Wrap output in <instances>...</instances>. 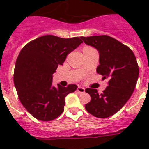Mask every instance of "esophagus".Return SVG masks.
Instances as JSON below:
<instances>
[{"mask_svg": "<svg viewBox=\"0 0 149 149\" xmlns=\"http://www.w3.org/2000/svg\"><path fill=\"white\" fill-rule=\"evenodd\" d=\"M79 93H84L85 92V89L84 87H82V86H78L77 87V90Z\"/></svg>", "mask_w": 149, "mask_h": 149, "instance_id": "34e87169", "label": "esophagus"}]
</instances>
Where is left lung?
Returning a JSON list of instances; mask_svg holds the SVG:
<instances>
[{
	"instance_id": "obj_1",
	"label": "left lung",
	"mask_w": 149,
	"mask_h": 149,
	"mask_svg": "<svg viewBox=\"0 0 149 149\" xmlns=\"http://www.w3.org/2000/svg\"><path fill=\"white\" fill-rule=\"evenodd\" d=\"M84 43L93 46L100 54L97 72L108 79L102 93L86 88L91 101L85 105L88 113L99 118L111 117L121 109L134 92L139 78V68L132 50L108 36L82 37Z\"/></svg>"
}]
</instances>
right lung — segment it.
I'll return each instance as SVG.
<instances>
[{
	"instance_id": "1",
	"label": "right lung",
	"mask_w": 149,
	"mask_h": 149,
	"mask_svg": "<svg viewBox=\"0 0 149 149\" xmlns=\"http://www.w3.org/2000/svg\"><path fill=\"white\" fill-rule=\"evenodd\" d=\"M82 42L78 37L48 35L31 41L20 52L14 84L22 105L36 119L49 121L58 118L64 111L65 97L77 89L75 84L53 86L52 74Z\"/></svg>"
}]
</instances>
